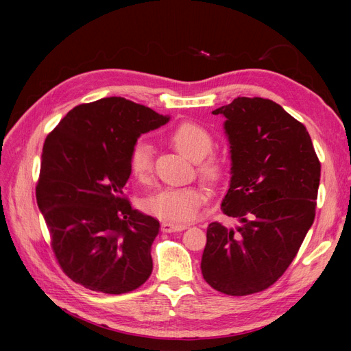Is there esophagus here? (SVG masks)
I'll list each match as a JSON object with an SVG mask.
<instances>
[{
	"instance_id": "obj_1",
	"label": "esophagus",
	"mask_w": 351,
	"mask_h": 351,
	"mask_svg": "<svg viewBox=\"0 0 351 351\" xmlns=\"http://www.w3.org/2000/svg\"><path fill=\"white\" fill-rule=\"evenodd\" d=\"M187 226H178V224H171V222H162L161 230L164 232H176V231H183L186 230Z\"/></svg>"
}]
</instances>
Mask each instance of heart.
Here are the masks:
<instances>
[{
    "mask_svg": "<svg viewBox=\"0 0 351 351\" xmlns=\"http://www.w3.org/2000/svg\"><path fill=\"white\" fill-rule=\"evenodd\" d=\"M168 141L190 161H197V174L206 184L217 186L221 182L224 164L218 156L208 155L214 147V137L205 127L193 121H182L168 133ZM129 169L137 182H149L152 177V146L149 142L141 139L132 146ZM206 197V190L199 186L162 189L146 197L142 208L164 222L186 224L197 217Z\"/></svg>",
    "mask_w": 351,
    "mask_h": 351,
    "instance_id": "1",
    "label": "heart"
}]
</instances>
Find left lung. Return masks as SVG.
Returning <instances> with one entry per match:
<instances>
[{"instance_id": "8db88e82", "label": "left lung", "mask_w": 351, "mask_h": 351, "mask_svg": "<svg viewBox=\"0 0 351 351\" xmlns=\"http://www.w3.org/2000/svg\"><path fill=\"white\" fill-rule=\"evenodd\" d=\"M212 114L226 117L231 183L221 209L239 221L206 230L200 269L228 295L267 290L290 267L312 227L321 162L306 127L263 98H236Z\"/></svg>"}]
</instances>
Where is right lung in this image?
Returning <instances> with one entry per match:
<instances>
[{
    "instance_id": "1",
    "label": "right lung",
    "mask_w": 351,
    "mask_h": 351,
    "mask_svg": "<svg viewBox=\"0 0 351 351\" xmlns=\"http://www.w3.org/2000/svg\"><path fill=\"white\" fill-rule=\"evenodd\" d=\"M168 120L111 97L74 107L47 136L36 202L51 249L74 282L123 294L151 277L159 221L133 209L123 189L137 137Z\"/></svg>"
}]
</instances>
